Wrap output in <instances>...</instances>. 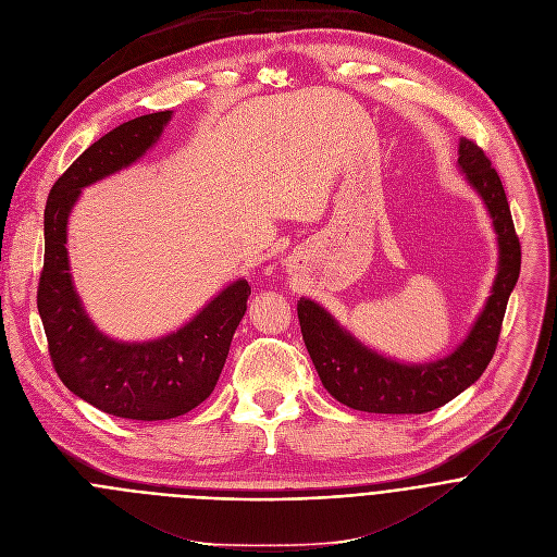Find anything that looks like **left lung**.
<instances>
[{"label":"left lung","instance_id":"obj_1","mask_svg":"<svg viewBox=\"0 0 557 557\" xmlns=\"http://www.w3.org/2000/svg\"><path fill=\"white\" fill-rule=\"evenodd\" d=\"M457 164L487 208L496 233L498 265L481 313L453 354L419 364L399 362L358 341L320 302L298 300L302 341L322 386L333 399L354 410L382 414L430 412L472 386L496 351L507 300L520 274V244L503 182L483 149L461 138Z\"/></svg>","mask_w":557,"mask_h":557}]
</instances>
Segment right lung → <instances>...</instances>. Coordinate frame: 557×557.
Returning a JSON list of instances; mask_svg holds the SVG:
<instances>
[{"label": "right lung", "instance_id": "obj_1", "mask_svg": "<svg viewBox=\"0 0 557 557\" xmlns=\"http://www.w3.org/2000/svg\"><path fill=\"white\" fill-rule=\"evenodd\" d=\"M173 111L123 123L85 149L52 186L46 212V257L37 307L61 382L107 414L162 421L199 406L226 364L248 309L250 285L237 278L166 336L129 343L102 333L83 307L67 257V221L83 188L136 164L158 145Z\"/></svg>", "mask_w": 557, "mask_h": 557}]
</instances>
